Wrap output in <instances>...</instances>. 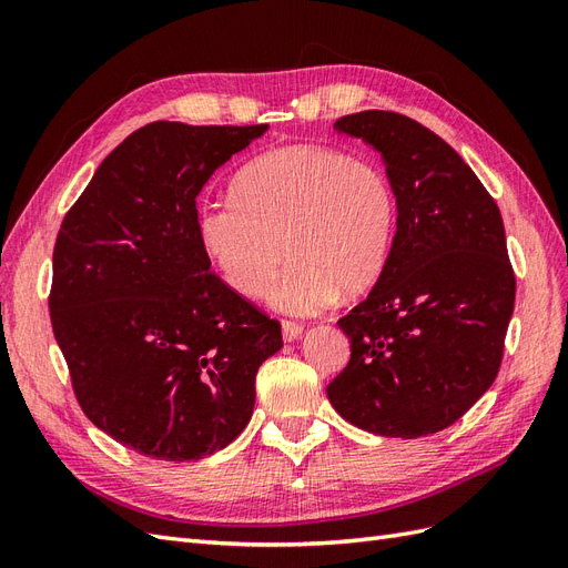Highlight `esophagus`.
I'll return each instance as SVG.
<instances>
[{
    "label": "esophagus",
    "mask_w": 568,
    "mask_h": 568,
    "mask_svg": "<svg viewBox=\"0 0 568 568\" xmlns=\"http://www.w3.org/2000/svg\"><path fill=\"white\" fill-rule=\"evenodd\" d=\"M282 336H284V341H296V338H301L303 336V326L301 324H296V322H282Z\"/></svg>",
    "instance_id": "esophagus-1"
}]
</instances>
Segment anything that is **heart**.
<instances>
[{
  "mask_svg": "<svg viewBox=\"0 0 568 568\" xmlns=\"http://www.w3.org/2000/svg\"><path fill=\"white\" fill-rule=\"evenodd\" d=\"M199 242L230 288L267 294L277 313L307 317L343 291L365 294L388 263L395 196L379 163L322 144H291L246 163L232 196L205 203Z\"/></svg>",
  "mask_w": 568,
  "mask_h": 568,
  "instance_id": "b5f03b06",
  "label": "heart"
}]
</instances>
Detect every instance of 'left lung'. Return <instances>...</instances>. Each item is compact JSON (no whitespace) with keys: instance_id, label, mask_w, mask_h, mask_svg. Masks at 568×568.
Here are the masks:
<instances>
[{"instance_id":"8db88e82","label":"left lung","mask_w":568,"mask_h":568,"mask_svg":"<svg viewBox=\"0 0 568 568\" xmlns=\"http://www.w3.org/2000/svg\"><path fill=\"white\" fill-rule=\"evenodd\" d=\"M334 128L382 153L398 217L382 277L338 320L351 363L326 395L343 419L376 436L443 432L503 363L517 282L500 209L459 153L417 120L359 111Z\"/></svg>"}]
</instances>
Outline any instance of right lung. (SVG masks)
I'll return each instance as SVG.
<instances>
[{"label": "right lung", "mask_w": 568, "mask_h": 568, "mask_svg": "<svg viewBox=\"0 0 568 568\" xmlns=\"http://www.w3.org/2000/svg\"><path fill=\"white\" fill-rule=\"evenodd\" d=\"M267 125L151 123L113 149L63 217L49 313L90 422L165 462L244 432L282 326L211 272L196 196Z\"/></svg>", "instance_id": "obj_1"}]
</instances>
